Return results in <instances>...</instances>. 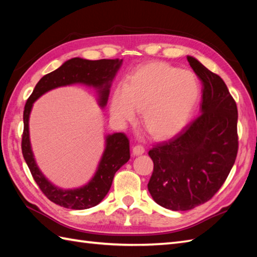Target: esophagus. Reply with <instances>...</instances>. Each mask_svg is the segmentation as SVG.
Listing matches in <instances>:
<instances>
[{
	"label": "esophagus",
	"instance_id": "obj_1",
	"mask_svg": "<svg viewBox=\"0 0 257 257\" xmlns=\"http://www.w3.org/2000/svg\"><path fill=\"white\" fill-rule=\"evenodd\" d=\"M143 154H145V148H144L143 146L137 145V146H135L134 148H133V155L134 156H140V155H143Z\"/></svg>",
	"mask_w": 257,
	"mask_h": 257
}]
</instances>
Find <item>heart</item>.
<instances>
[{
  "label": "heart",
  "instance_id": "1",
  "mask_svg": "<svg viewBox=\"0 0 257 257\" xmlns=\"http://www.w3.org/2000/svg\"><path fill=\"white\" fill-rule=\"evenodd\" d=\"M200 96L193 73L167 63L140 66L114 88L109 111L119 123L133 122L143 110L141 122L152 137L170 139L187 125Z\"/></svg>",
  "mask_w": 257,
  "mask_h": 257
}]
</instances>
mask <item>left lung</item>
Masks as SVG:
<instances>
[{"label": "left lung", "mask_w": 257, "mask_h": 257, "mask_svg": "<svg viewBox=\"0 0 257 257\" xmlns=\"http://www.w3.org/2000/svg\"><path fill=\"white\" fill-rule=\"evenodd\" d=\"M187 59L202 84L200 116L149 151L154 172L148 190L156 203L172 211L209 201L226 180L238 148L237 107L225 83L193 56Z\"/></svg>", "instance_id": "left-lung-1"}]
</instances>
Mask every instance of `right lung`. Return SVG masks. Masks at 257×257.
Wrapping results in <instances>:
<instances>
[{
    "label": "right lung",
    "mask_w": 257,
    "mask_h": 257,
    "mask_svg": "<svg viewBox=\"0 0 257 257\" xmlns=\"http://www.w3.org/2000/svg\"><path fill=\"white\" fill-rule=\"evenodd\" d=\"M122 65V59H88L75 57L65 62L61 67L45 75L36 84L26 101L23 113L24 133L22 152L35 182L48 199L66 209L85 210L100 203L111 187L112 179L120 168L130 159L129 140L125 135L114 133L105 137V149L94 176L88 182L74 189H63L53 184L38 168L30 139V116L34 102L50 90L72 85L92 87L97 92L98 106L107 105L112 80Z\"/></svg>",
    "instance_id": "add662e5"
}]
</instances>
